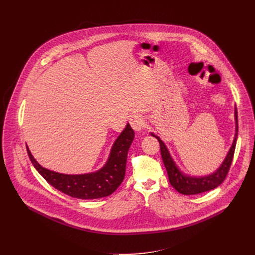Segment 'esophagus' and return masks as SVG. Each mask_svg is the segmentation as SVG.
<instances>
[{"mask_svg":"<svg viewBox=\"0 0 255 255\" xmlns=\"http://www.w3.org/2000/svg\"><path fill=\"white\" fill-rule=\"evenodd\" d=\"M129 123H130L131 127L134 129L135 131H140L143 128V125H144L142 118L138 115L131 116L130 120H129Z\"/></svg>","mask_w":255,"mask_h":255,"instance_id":"esophagus-1","label":"esophagus"}]
</instances>
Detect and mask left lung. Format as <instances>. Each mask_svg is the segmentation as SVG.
<instances>
[{"label":"left lung","mask_w":255,"mask_h":255,"mask_svg":"<svg viewBox=\"0 0 255 255\" xmlns=\"http://www.w3.org/2000/svg\"><path fill=\"white\" fill-rule=\"evenodd\" d=\"M235 117H236V127L237 128H236V134H235L233 145L231 146V149H230L229 153H227V156L225 157L221 166L215 172H213L212 175H209L206 177L196 178V177L185 176L184 173L178 168L175 161L172 160L164 142L160 139L157 135H155L154 133H151V135L156 137L160 143V151H161V157H162L164 166L167 171L169 183L178 192H180L184 195H194V194H198V193H203L206 191H210L212 189H215L216 187H218L225 180L227 173H229V170L231 168L232 162H233L237 138H238V112H237V109L235 111Z\"/></svg>","instance_id":"1"}]
</instances>
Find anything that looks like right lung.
Listing matches in <instances>:
<instances>
[{
    "instance_id": "1",
    "label": "right lung",
    "mask_w": 255,
    "mask_h": 255,
    "mask_svg": "<svg viewBox=\"0 0 255 255\" xmlns=\"http://www.w3.org/2000/svg\"><path fill=\"white\" fill-rule=\"evenodd\" d=\"M133 138L134 131L127 124L124 131L115 141L106 164L96 172L85 175H64L46 169L36 161L28 146L26 151L34 167L52 187L72 197L94 199L111 195L123 182L128 150Z\"/></svg>"
}]
</instances>
